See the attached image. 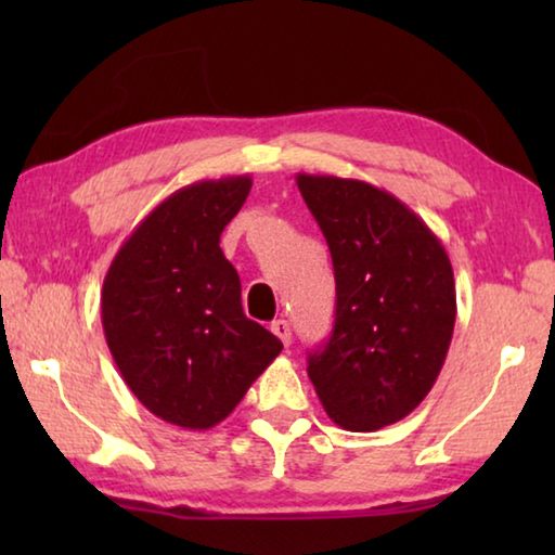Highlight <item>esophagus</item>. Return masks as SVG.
Instances as JSON below:
<instances>
[{
  "label": "esophagus",
  "mask_w": 555,
  "mask_h": 555,
  "mask_svg": "<svg viewBox=\"0 0 555 555\" xmlns=\"http://www.w3.org/2000/svg\"><path fill=\"white\" fill-rule=\"evenodd\" d=\"M271 333H274L284 345L291 343V325L288 321H284V318H279V321L271 323Z\"/></svg>",
  "instance_id": "esophagus-1"
}]
</instances>
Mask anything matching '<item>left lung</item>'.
I'll return each instance as SVG.
<instances>
[{
  "label": "left lung",
  "mask_w": 555,
  "mask_h": 555,
  "mask_svg": "<svg viewBox=\"0 0 555 555\" xmlns=\"http://www.w3.org/2000/svg\"><path fill=\"white\" fill-rule=\"evenodd\" d=\"M335 269V325L308 357L318 399L337 426L397 424L434 389L455 327V279L434 230L382 188L296 176Z\"/></svg>",
  "instance_id": "1"
}]
</instances>
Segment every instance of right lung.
<instances>
[{
    "mask_svg": "<svg viewBox=\"0 0 555 555\" xmlns=\"http://www.w3.org/2000/svg\"><path fill=\"white\" fill-rule=\"evenodd\" d=\"M249 176L168 195L121 244L102 284L105 340L131 393L166 424L208 430L234 411L284 345L242 311L220 234Z\"/></svg>",
    "mask_w": 555,
    "mask_h": 555,
    "instance_id": "obj_1",
    "label": "right lung"
}]
</instances>
